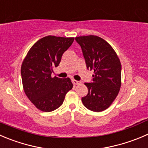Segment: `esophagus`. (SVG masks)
<instances>
[{
	"instance_id": "esophagus-1",
	"label": "esophagus",
	"mask_w": 148,
	"mask_h": 148,
	"mask_svg": "<svg viewBox=\"0 0 148 148\" xmlns=\"http://www.w3.org/2000/svg\"><path fill=\"white\" fill-rule=\"evenodd\" d=\"M72 82L74 85H77V84H79L80 83H81L79 81H77V80H75V79H73Z\"/></svg>"
}]
</instances>
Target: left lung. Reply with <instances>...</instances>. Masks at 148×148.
Masks as SVG:
<instances>
[{"instance_id": "8db88e82", "label": "left lung", "mask_w": 148, "mask_h": 148, "mask_svg": "<svg viewBox=\"0 0 148 148\" xmlns=\"http://www.w3.org/2000/svg\"><path fill=\"white\" fill-rule=\"evenodd\" d=\"M81 46L88 69L93 70L92 82L84 83L88 94L82 98L89 110L100 112L116 99L121 85V64L116 53L103 38L95 35L75 38Z\"/></svg>"}]
</instances>
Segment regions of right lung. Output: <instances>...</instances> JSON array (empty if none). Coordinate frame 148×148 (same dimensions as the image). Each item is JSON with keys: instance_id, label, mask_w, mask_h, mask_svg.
<instances>
[{"instance_id": "add662e5", "label": "right lung", "mask_w": 148, "mask_h": 148, "mask_svg": "<svg viewBox=\"0 0 148 148\" xmlns=\"http://www.w3.org/2000/svg\"><path fill=\"white\" fill-rule=\"evenodd\" d=\"M74 40L52 35L44 37L32 46L21 64L24 92L34 106L44 112L59 108L66 93L72 89L73 84L69 77H52L51 73Z\"/></svg>"}]
</instances>
